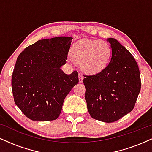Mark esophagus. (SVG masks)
Returning a JSON list of instances; mask_svg holds the SVG:
<instances>
[{"instance_id": "1", "label": "esophagus", "mask_w": 152, "mask_h": 152, "mask_svg": "<svg viewBox=\"0 0 152 152\" xmlns=\"http://www.w3.org/2000/svg\"><path fill=\"white\" fill-rule=\"evenodd\" d=\"M78 80H79V83H82L83 80V76L81 74H78Z\"/></svg>"}]
</instances>
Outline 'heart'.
Returning <instances> with one entry per match:
<instances>
[{
  "mask_svg": "<svg viewBox=\"0 0 152 152\" xmlns=\"http://www.w3.org/2000/svg\"><path fill=\"white\" fill-rule=\"evenodd\" d=\"M111 47L104 41L82 40L73 46L71 50L72 60L80 64L82 70L90 74H98L109 62Z\"/></svg>",
  "mask_w": 152,
  "mask_h": 152,
  "instance_id": "1",
  "label": "heart"
}]
</instances>
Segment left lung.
Listing matches in <instances>:
<instances>
[{
  "mask_svg": "<svg viewBox=\"0 0 152 152\" xmlns=\"http://www.w3.org/2000/svg\"><path fill=\"white\" fill-rule=\"evenodd\" d=\"M112 50L109 64L91 76L84 75L86 99L89 114L94 119L111 123L133 110L141 89L137 63L117 40L107 38Z\"/></svg>",
  "mask_w": 152,
  "mask_h": 152,
  "instance_id": "1",
  "label": "left lung"
}]
</instances>
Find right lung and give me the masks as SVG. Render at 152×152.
Wrapping results in <instances>:
<instances>
[{"label": "right lung", "instance_id": "1", "mask_svg": "<svg viewBox=\"0 0 152 152\" xmlns=\"http://www.w3.org/2000/svg\"><path fill=\"white\" fill-rule=\"evenodd\" d=\"M60 36L36 41L17 58L11 86L15 104L33 121H53L61 114L63 103L78 83V72L66 74L71 40Z\"/></svg>", "mask_w": 152, "mask_h": 152}]
</instances>
